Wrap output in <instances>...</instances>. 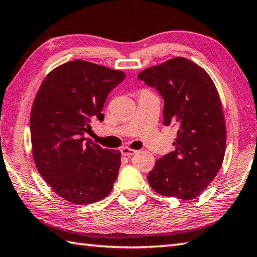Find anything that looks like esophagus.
<instances>
[{
    "label": "esophagus",
    "mask_w": 257,
    "mask_h": 257,
    "mask_svg": "<svg viewBox=\"0 0 257 257\" xmlns=\"http://www.w3.org/2000/svg\"><path fill=\"white\" fill-rule=\"evenodd\" d=\"M121 154L122 156H133L135 154H137V150L135 149H132V148H128V147H123V148L121 149Z\"/></svg>",
    "instance_id": "34e87169"
}]
</instances>
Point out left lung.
<instances>
[{
    "instance_id": "8db88e82",
    "label": "left lung",
    "mask_w": 257,
    "mask_h": 257,
    "mask_svg": "<svg viewBox=\"0 0 257 257\" xmlns=\"http://www.w3.org/2000/svg\"><path fill=\"white\" fill-rule=\"evenodd\" d=\"M138 78L165 99L163 123H177L174 151L156 161L150 187L165 196L192 200L219 172L226 128L221 99L210 75L192 61L174 57L143 70Z\"/></svg>"
}]
</instances>
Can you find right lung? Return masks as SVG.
<instances>
[{"instance_id":"1","label":"right lung","mask_w":257,"mask_h":257,"mask_svg":"<svg viewBox=\"0 0 257 257\" xmlns=\"http://www.w3.org/2000/svg\"><path fill=\"white\" fill-rule=\"evenodd\" d=\"M125 74L76 59L54 68L43 80L31 111L35 166L54 192L84 205L111 192L120 168V151L102 149L84 134L92 119H103L109 92Z\"/></svg>"}]
</instances>
